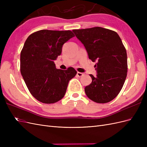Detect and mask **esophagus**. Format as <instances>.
Masks as SVG:
<instances>
[{
	"instance_id": "1",
	"label": "esophagus",
	"mask_w": 147,
	"mask_h": 147,
	"mask_svg": "<svg viewBox=\"0 0 147 147\" xmlns=\"http://www.w3.org/2000/svg\"><path fill=\"white\" fill-rule=\"evenodd\" d=\"M83 75H84V74H83V73H82V72H78L77 73V75L78 77H82Z\"/></svg>"
}]
</instances>
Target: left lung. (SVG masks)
<instances>
[{
  "label": "left lung",
  "instance_id": "8db88e82",
  "mask_svg": "<svg viewBox=\"0 0 147 147\" xmlns=\"http://www.w3.org/2000/svg\"><path fill=\"white\" fill-rule=\"evenodd\" d=\"M85 47L89 59L97 62L96 77L84 88L86 96L97 103L110 102L117 96L127 72V53L118 34L112 30L95 27L72 30Z\"/></svg>",
  "mask_w": 147,
  "mask_h": 147
}]
</instances>
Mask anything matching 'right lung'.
I'll return each mask as SVG.
<instances>
[{"label":"right lung","instance_id":"right-lung-1","mask_svg":"<svg viewBox=\"0 0 147 147\" xmlns=\"http://www.w3.org/2000/svg\"><path fill=\"white\" fill-rule=\"evenodd\" d=\"M75 36L70 30H40L30 34L20 55V71L30 94L38 101L53 104L64 96L73 67L57 69L54 61L64 44Z\"/></svg>","mask_w":147,"mask_h":147}]
</instances>
